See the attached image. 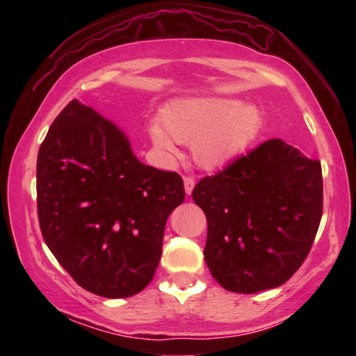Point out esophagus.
Segmentation results:
<instances>
[{"instance_id":"34e87169","label":"esophagus","mask_w":356,"mask_h":356,"mask_svg":"<svg viewBox=\"0 0 356 356\" xmlns=\"http://www.w3.org/2000/svg\"><path fill=\"white\" fill-rule=\"evenodd\" d=\"M194 184H196V181H194L193 177H184V191H186L188 196L193 193Z\"/></svg>"}]
</instances>
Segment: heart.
Masks as SVG:
<instances>
[{
    "instance_id": "heart-1",
    "label": "heart",
    "mask_w": 356,
    "mask_h": 356,
    "mask_svg": "<svg viewBox=\"0 0 356 356\" xmlns=\"http://www.w3.org/2000/svg\"><path fill=\"white\" fill-rule=\"evenodd\" d=\"M163 123L150 124V138L160 150L177 154L175 140L193 145L196 162L216 168L230 162L254 140L261 129V115L254 106L238 100L194 99L172 106Z\"/></svg>"
}]
</instances>
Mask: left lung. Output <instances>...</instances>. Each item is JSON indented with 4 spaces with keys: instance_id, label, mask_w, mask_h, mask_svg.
I'll return each instance as SVG.
<instances>
[{
    "instance_id": "8db88e82",
    "label": "left lung",
    "mask_w": 356,
    "mask_h": 356,
    "mask_svg": "<svg viewBox=\"0 0 356 356\" xmlns=\"http://www.w3.org/2000/svg\"><path fill=\"white\" fill-rule=\"evenodd\" d=\"M207 217L204 259L235 293L285 284L309 254L323 217V170L280 139L232 160L193 189Z\"/></svg>"
}]
</instances>
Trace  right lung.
<instances>
[{"label": "right lung", "mask_w": 356, "mask_h": 356, "mask_svg": "<svg viewBox=\"0 0 356 356\" xmlns=\"http://www.w3.org/2000/svg\"><path fill=\"white\" fill-rule=\"evenodd\" d=\"M183 201L178 173L140 163L126 136L77 100L38 149L42 236L90 293L128 298L143 291L162 257L167 218Z\"/></svg>", "instance_id": "add662e5"}]
</instances>
